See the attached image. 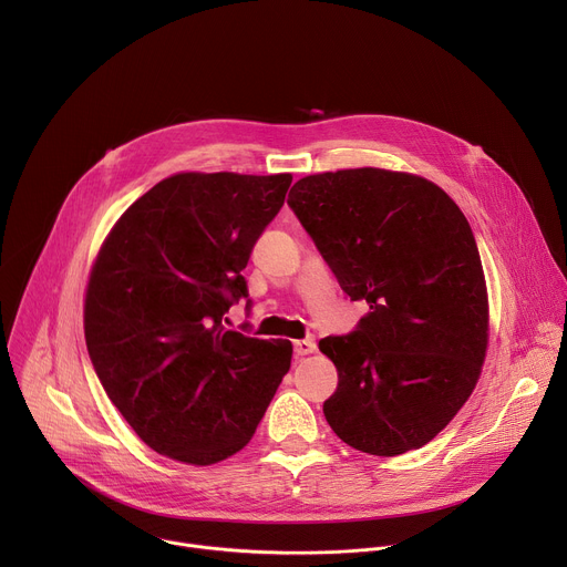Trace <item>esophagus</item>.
Here are the masks:
<instances>
[{
	"mask_svg": "<svg viewBox=\"0 0 567 567\" xmlns=\"http://www.w3.org/2000/svg\"><path fill=\"white\" fill-rule=\"evenodd\" d=\"M316 350V341L313 339H300V341H293V354L296 357H307Z\"/></svg>",
	"mask_w": 567,
	"mask_h": 567,
	"instance_id": "obj_1",
	"label": "esophagus"
}]
</instances>
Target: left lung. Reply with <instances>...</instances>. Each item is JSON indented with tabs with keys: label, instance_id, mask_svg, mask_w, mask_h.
Listing matches in <instances>:
<instances>
[{
	"label": "left lung",
	"instance_id": "left-lung-1",
	"mask_svg": "<svg viewBox=\"0 0 567 567\" xmlns=\"http://www.w3.org/2000/svg\"><path fill=\"white\" fill-rule=\"evenodd\" d=\"M287 204L341 289L370 305L354 332L318 343L339 370L328 424L370 455L429 444L471 396L489 341L464 213L433 182L381 168L302 177Z\"/></svg>",
	"mask_w": 567,
	"mask_h": 567
}]
</instances>
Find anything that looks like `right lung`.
Instances as JSON below:
<instances>
[{"mask_svg":"<svg viewBox=\"0 0 567 567\" xmlns=\"http://www.w3.org/2000/svg\"><path fill=\"white\" fill-rule=\"evenodd\" d=\"M289 184L179 173L138 197L103 241L85 296L87 352L114 406L161 455L208 466L245 449L289 372V341L221 322L249 296L241 269Z\"/></svg>","mask_w":567,"mask_h":567,"instance_id":"obj_1","label":"right lung"}]
</instances>
